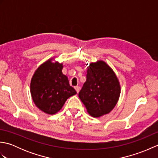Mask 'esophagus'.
Wrapping results in <instances>:
<instances>
[{"instance_id":"1","label":"esophagus","mask_w":158,"mask_h":158,"mask_svg":"<svg viewBox=\"0 0 158 158\" xmlns=\"http://www.w3.org/2000/svg\"><path fill=\"white\" fill-rule=\"evenodd\" d=\"M75 90H76L77 93L79 92V91H80V87L79 86H75Z\"/></svg>"}]
</instances>
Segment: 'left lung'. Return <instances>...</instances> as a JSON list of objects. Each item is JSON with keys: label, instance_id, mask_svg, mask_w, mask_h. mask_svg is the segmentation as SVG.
I'll list each match as a JSON object with an SVG mask.
<instances>
[{"label": "left lung", "instance_id": "1", "mask_svg": "<svg viewBox=\"0 0 158 158\" xmlns=\"http://www.w3.org/2000/svg\"><path fill=\"white\" fill-rule=\"evenodd\" d=\"M88 68L86 81L79 97L90 115L100 117L109 113L115 106L121 86L113 69L102 60L91 62Z\"/></svg>", "mask_w": 158, "mask_h": 158}]
</instances>
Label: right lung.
<instances>
[{"instance_id": "obj_1", "label": "right lung", "mask_w": 158, "mask_h": 158, "mask_svg": "<svg viewBox=\"0 0 158 158\" xmlns=\"http://www.w3.org/2000/svg\"><path fill=\"white\" fill-rule=\"evenodd\" d=\"M50 58L35 70L31 81V94L38 108L49 115L58 113L66 100L77 92L62 73V63Z\"/></svg>"}]
</instances>
